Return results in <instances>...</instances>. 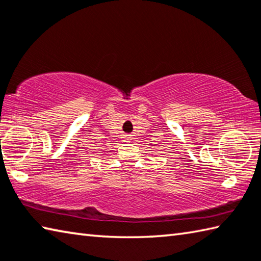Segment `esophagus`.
I'll use <instances>...</instances> for the list:
<instances>
[{"instance_id":"esophagus-1","label":"esophagus","mask_w":261,"mask_h":261,"mask_svg":"<svg viewBox=\"0 0 261 261\" xmlns=\"http://www.w3.org/2000/svg\"><path fill=\"white\" fill-rule=\"evenodd\" d=\"M130 140H131V137H129V136H125L124 141H130Z\"/></svg>"}]
</instances>
